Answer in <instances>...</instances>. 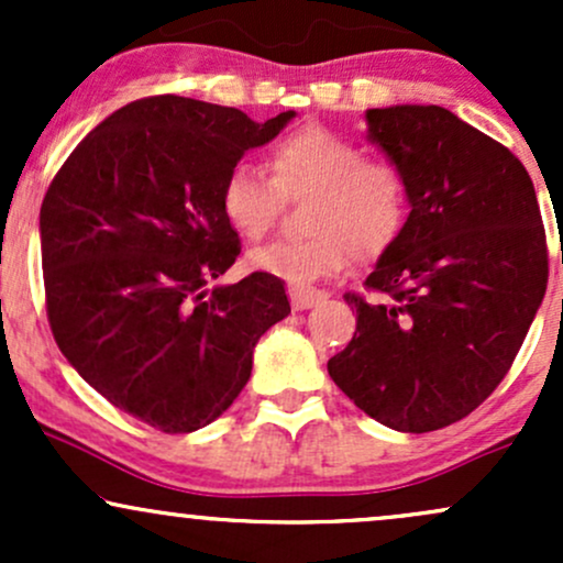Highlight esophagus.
I'll use <instances>...</instances> for the list:
<instances>
[{
    "mask_svg": "<svg viewBox=\"0 0 563 563\" xmlns=\"http://www.w3.org/2000/svg\"><path fill=\"white\" fill-rule=\"evenodd\" d=\"M288 294H290V303H294V309H312L314 303H320L322 299V294L309 288H288Z\"/></svg>",
    "mask_w": 563,
    "mask_h": 563,
    "instance_id": "obj_1",
    "label": "esophagus"
}]
</instances>
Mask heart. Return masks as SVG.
Listing matches in <instances>:
<instances>
[{"label": "heart", "instance_id": "obj_1", "mask_svg": "<svg viewBox=\"0 0 563 563\" xmlns=\"http://www.w3.org/2000/svg\"><path fill=\"white\" fill-rule=\"evenodd\" d=\"M269 174L235 164L219 185L224 222L256 243L273 230L283 198L303 203V241H280L254 251L260 273L307 288L341 273L352 254L378 260L402 235L410 214V185L394 161L371 158L363 145L322 126H301L269 151Z\"/></svg>", "mask_w": 563, "mask_h": 563}]
</instances>
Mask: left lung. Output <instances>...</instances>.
<instances>
[{
    "label": "left lung",
    "instance_id": "obj_1",
    "mask_svg": "<svg viewBox=\"0 0 563 563\" xmlns=\"http://www.w3.org/2000/svg\"><path fill=\"white\" fill-rule=\"evenodd\" d=\"M367 140L405 172L410 217L365 288L328 373L407 434L444 429L497 389L548 286L534 185L506 145L439 106L371 108Z\"/></svg>",
    "mask_w": 563,
    "mask_h": 563
}]
</instances>
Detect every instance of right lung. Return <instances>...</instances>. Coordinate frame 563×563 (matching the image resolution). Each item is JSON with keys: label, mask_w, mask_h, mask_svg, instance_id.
Listing matches in <instances>:
<instances>
[{"label": "right lung", "mask_w": 563, "mask_h": 563, "mask_svg": "<svg viewBox=\"0 0 563 563\" xmlns=\"http://www.w3.org/2000/svg\"><path fill=\"white\" fill-rule=\"evenodd\" d=\"M294 111L256 124L177 95L108 115L42 200V269L53 335L113 407L166 434L217 421L243 391L254 346L288 318L283 280L217 286L241 254L219 185Z\"/></svg>", "instance_id": "1"}]
</instances>
